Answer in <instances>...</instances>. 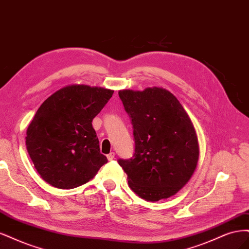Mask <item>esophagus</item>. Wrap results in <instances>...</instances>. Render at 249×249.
<instances>
[{"label":"esophagus","instance_id":"34e87169","mask_svg":"<svg viewBox=\"0 0 249 249\" xmlns=\"http://www.w3.org/2000/svg\"><path fill=\"white\" fill-rule=\"evenodd\" d=\"M107 159L110 161V160H113V159L115 158V153H114V152H110L109 154L107 155Z\"/></svg>","mask_w":249,"mask_h":249}]
</instances>
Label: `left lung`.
Listing matches in <instances>:
<instances>
[{"mask_svg":"<svg viewBox=\"0 0 249 249\" xmlns=\"http://www.w3.org/2000/svg\"><path fill=\"white\" fill-rule=\"evenodd\" d=\"M119 96L131 118L135 142L133 157L119 160L128 185L148 202L176 195L194 175L199 157L196 131L186 110L159 87L120 90Z\"/></svg>","mask_w":249,"mask_h":249,"instance_id":"left-lung-1","label":"left lung"}]
</instances>
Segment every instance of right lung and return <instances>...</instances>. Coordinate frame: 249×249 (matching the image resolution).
I'll list each match as a JSON object with an SVG mask.
<instances>
[{
	"mask_svg": "<svg viewBox=\"0 0 249 249\" xmlns=\"http://www.w3.org/2000/svg\"><path fill=\"white\" fill-rule=\"evenodd\" d=\"M113 94L101 87L69 85L40 106L27 129L26 146L45 182L60 189L75 188L107 162L92 121Z\"/></svg>",
	"mask_w": 249,
	"mask_h": 249,
	"instance_id": "obj_1",
	"label": "right lung"
}]
</instances>
